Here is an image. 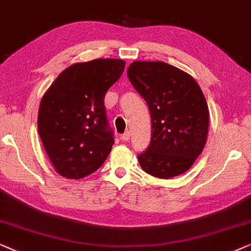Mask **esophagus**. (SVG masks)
I'll use <instances>...</instances> for the list:
<instances>
[{
    "label": "esophagus",
    "instance_id": "1",
    "mask_svg": "<svg viewBox=\"0 0 251 251\" xmlns=\"http://www.w3.org/2000/svg\"><path fill=\"white\" fill-rule=\"evenodd\" d=\"M129 139H130V133H129V130H126V132L122 135V140H123V141H129Z\"/></svg>",
    "mask_w": 251,
    "mask_h": 251
}]
</instances>
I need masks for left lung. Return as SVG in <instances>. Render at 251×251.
<instances>
[{"label": "left lung", "mask_w": 251, "mask_h": 251, "mask_svg": "<svg viewBox=\"0 0 251 251\" xmlns=\"http://www.w3.org/2000/svg\"><path fill=\"white\" fill-rule=\"evenodd\" d=\"M127 76L148 103L152 123L141 167L158 178L182 175L207 142L209 110L202 91L191 75L162 61H134Z\"/></svg>", "instance_id": "1"}]
</instances>
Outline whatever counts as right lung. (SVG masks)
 Segmentation results:
<instances>
[{
	"instance_id": "add662e5",
	"label": "right lung",
	"mask_w": 251,
	"mask_h": 251,
	"mask_svg": "<svg viewBox=\"0 0 251 251\" xmlns=\"http://www.w3.org/2000/svg\"><path fill=\"white\" fill-rule=\"evenodd\" d=\"M125 69L122 59H95L63 70L42 98L38 134L59 175L79 179L101 167L114 137L104 95Z\"/></svg>"
}]
</instances>
